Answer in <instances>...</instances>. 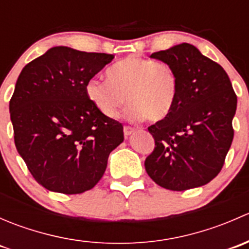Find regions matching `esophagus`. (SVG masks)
I'll list each match as a JSON object with an SVG mask.
<instances>
[{"label": "esophagus", "instance_id": "obj_1", "mask_svg": "<svg viewBox=\"0 0 249 249\" xmlns=\"http://www.w3.org/2000/svg\"><path fill=\"white\" fill-rule=\"evenodd\" d=\"M134 131H135V130L132 129L131 126H124V135H125V137L130 136V135H131Z\"/></svg>", "mask_w": 249, "mask_h": 249}]
</instances>
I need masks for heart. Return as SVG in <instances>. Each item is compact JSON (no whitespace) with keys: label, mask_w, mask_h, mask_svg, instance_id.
<instances>
[{"label":"heart","mask_w":249,"mask_h":249,"mask_svg":"<svg viewBox=\"0 0 249 249\" xmlns=\"http://www.w3.org/2000/svg\"><path fill=\"white\" fill-rule=\"evenodd\" d=\"M108 80L91 78L85 85L88 99L108 118H117L126 102L132 122L147 118L164 120L175 108L179 79L175 69L165 62L130 55L107 70Z\"/></svg>","instance_id":"1"}]
</instances>
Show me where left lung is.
<instances>
[{"label":"left lung","mask_w":249,"mask_h":249,"mask_svg":"<svg viewBox=\"0 0 249 249\" xmlns=\"http://www.w3.org/2000/svg\"><path fill=\"white\" fill-rule=\"evenodd\" d=\"M150 57L175 69L179 94L169 117L148 127L155 147L145 171L158 185L175 192L207 184L222 170L233 139L237 96L229 76L189 43Z\"/></svg>","instance_id":"obj_1"}]
</instances>
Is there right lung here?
I'll return each instance as SVG.
<instances>
[{
  "mask_svg": "<svg viewBox=\"0 0 249 249\" xmlns=\"http://www.w3.org/2000/svg\"><path fill=\"white\" fill-rule=\"evenodd\" d=\"M113 57L54 47L19 74L9 101L14 142L35 179L50 192L92 189L109 153L124 141L122 123L102 114L85 92Z\"/></svg>",
  "mask_w": 249,
  "mask_h": 249,
  "instance_id": "add662e5",
  "label": "right lung"
}]
</instances>
